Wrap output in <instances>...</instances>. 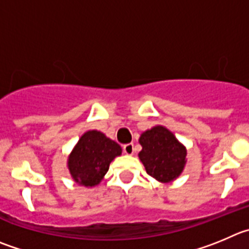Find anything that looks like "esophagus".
Masks as SVG:
<instances>
[{
  "mask_svg": "<svg viewBox=\"0 0 249 249\" xmlns=\"http://www.w3.org/2000/svg\"><path fill=\"white\" fill-rule=\"evenodd\" d=\"M123 151L126 155H132L134 153V143H126V145L123 146Z\"/></svg>",
  "mask_w": 249,
  "mask_h": 249,
  "instance_id": "1",
  "label": "esophagus"
}]
</instances>
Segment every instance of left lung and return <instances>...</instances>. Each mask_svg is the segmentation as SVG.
<instances>
[{
  "mask_svg": "<svg viewBox=\"0 0 249 249\" xmlns=\"http://www.w3.org/2000/svg\"><path fill=\"white\" fill-rule=\"evenodd\" d=\"M142 150L139 159L146 172L161 183L178 178L187 162V148L167 127L157 125L142 132L139 139Z\"/></svg>",
  "mask_w": 249,
  "mask_h": 249,
  "instance_id": "8db88e82",
  "label": "left lung"
}]
</instances>
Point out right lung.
<instances>
[{
  "label": "right lung",
  "mask_w": 249,
  "mask_h": 249,
  "mask_svg": "<svg viewBox=\"0 0 249 249\" xmlns=\"http://www.w3.org/2000/svg\"><path fill=\"white\" fill-rule=\"evenodd\" d=\"M122 155V147L107 138L103 132L89 130L85 132L67 160L72 179L83 187H94L101 183L109 164Z\"/></svg>",
  "instance_id": "right-lung-1"
}]
</instances>
